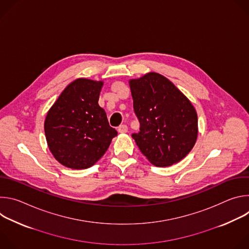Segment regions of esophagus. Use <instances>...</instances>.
Wrapping results in <instances>:
<instances>
[{"label":"esophagus","mask_w":249,"mask_h":249,"mask_svg":"<svg viewBox=\"0 0 249 249\" xmlns=\"http://www.w3.org/2000/svg\"><path fill=\"white\" fill-rule=\"evenodd\" d=\"M118 132H119V133H126V132H128V127H127V125H125V124L120 125V126L118 127Z\"/></svg>","instance_id":"34e87169"}]
</instances>
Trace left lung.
I'll return each instance as SVG.
<instances>
[{"mask_svg": "<svg viewBox=\"0 0 249 249\" xmlns=\"http://www.w3.org/2000/svg\"><path fill=\"white\" fill-rule=\"evenodd\" d=\"M129 85L140 122L139 133L132 137L142 154L160 167L180 161L198 135L197 113L190 100L158 73L131 80Z\"/></svg>", "mask_w": 249, "mask_h": 249, "instance_id": "left-lung-1", "label": "left lung"}]
</instances>
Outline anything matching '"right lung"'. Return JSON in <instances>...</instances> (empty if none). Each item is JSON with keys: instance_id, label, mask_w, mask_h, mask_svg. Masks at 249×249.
Segmentation results:
<instances>
[{"instance_id": "add662e5", "label": "right lung", "mask_w": 249, "mask_h": 249, "mask_svg": "<svg viewBox=\"0 0 249 249\" xmlns=\"http://www.w3.org/2000/svg\"><path fill=\"white\" fill-rule=\"evenodd\" d=\"M102 82L78 79L60 94L44 122L54 158L73 169L93 165L107 151L117 131L98 105Z\"/></svg>"}]
</instances>
